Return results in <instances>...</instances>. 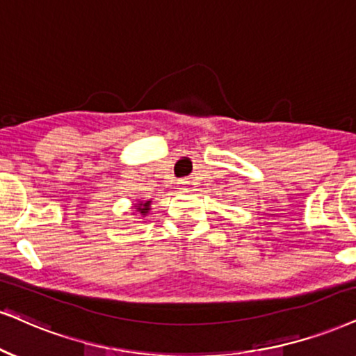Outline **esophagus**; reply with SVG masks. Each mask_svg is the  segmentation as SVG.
I'll return each instance as SVG.
<instances>
[{"label":"esophagus","instance_id":"34e87169","mask_svg":"<svg viewBox=\"0 0 356 356\" xmlns=\"http://www.w3.org/2000/svg\"><path fill=\"white\" fill-rule=\"evenodd\" d=\"M186 183H188V181H185V179H179L178 185H186Z\"/></svg>","mask_w":356,"mask_h":356}]
</instances>
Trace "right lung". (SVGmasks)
Wrapping results in <instances>:
<instances>
[{
  "mask_svg": "<svg viewBox=\"0 0 356 356\" xmlns=\"http://www.w3.org/2000/svg\"><path fill=\"white\" fill-rule=\"evenodd\" d=\"M137 211H140L142 214H147L148 211H150V201H147V203H143V204H138Z\"/></svg>",
  "mask_w": 356,
  "mask_h": 356,
  "instance_id": "1",
  "label": "right lung"
}]
</instances>
